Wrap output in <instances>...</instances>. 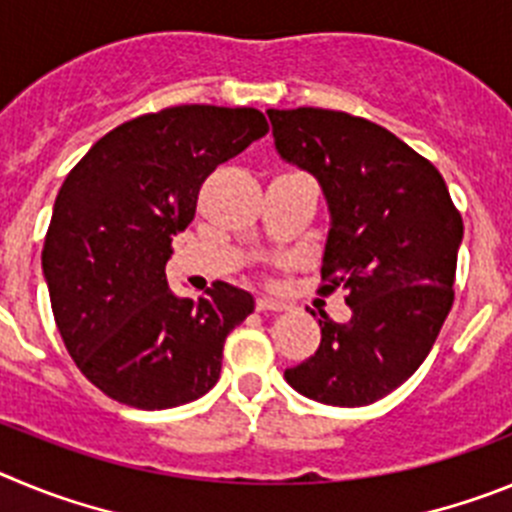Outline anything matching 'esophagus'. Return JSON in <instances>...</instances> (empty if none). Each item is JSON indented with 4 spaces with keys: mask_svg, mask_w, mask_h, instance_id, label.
<instances>
[{
    "mask_svg": "<svg viewBox=\"0 0 512 512\" xmlns=\"http://www.w3.org/2000/svg\"><path fill=\"white\" fill-rule=\"evenodd\" d=\"M288 303L278 301V298H270V296H260L257 298V311H285Z\"/></svg>",
    "mask_w": 512,
    "mask_h": 512,
    "instance_id": "1",
    "label": "esophagus"
}]
</instances>
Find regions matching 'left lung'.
Returning a JSON list of instances; mask_svg holds the SVG:
<instances>
[{
	"label": "left lung",
	"mask_w": 512,
	"mask_h": 512,
	"mask_svg": "<svg viewBox=\"0 0 512 512\" xmlns=\"http://www.w3.org/2000/svg\"><path fill=\"white\" fill-rule=\"evenodd\" d=\"M267 117L280 158L329 204L319 293L342 288L352 308L347 324L321 311L319 349L285 380L319 403L370 405L421 367L449 316L462 214L439 170L370 119L313 107Z\"/></svg>",
	"instance_id": "left-lung-1"
}]
</instances>
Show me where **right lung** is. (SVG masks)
<instances>
[{
	"label": "right lung",
	"mask_w": 512,
	"mask_h": 512,
	"mask_svg": "<svg viewBox=\"0 0 512 512\" xmlns=\"http://www.w3.org/2000/svg\"><path fill=\"white\" fill-rule=\"evenodd\" d=\"M265 135L252 107L183 104L114 127L63 181L43 247L50 306L78 370L117 403L163 411L219 380L255 298L222 280L178 298L165 262L201 183Z\"/></svg>",
	"instance_id": "add662e5"
}]
</instances>
